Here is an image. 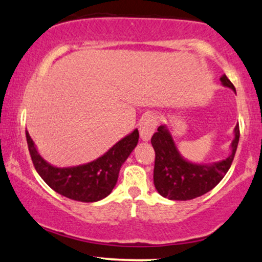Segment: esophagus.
<instances>
[{"label":"esophagus","instance_id":"esophagus-1","mask_svg":"<svg viewBox=\"0 0 262 262\" xmlns=\"http://www.w3.org/2000/svg\"><path fill=\"white\" fill-rule=\"evenodd\" d=\"M157 125V118L155 115L149 113V115L144 116L140 122V138L143 141H149L152 137L154 132H155Z\"/></svg>","mask_w":262,"mask_h":262}]
</instances>
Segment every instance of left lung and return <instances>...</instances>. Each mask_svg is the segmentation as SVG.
<instances>
[{"label": "left lung", "instance_id": "1", "mask_svg": "<svg viewBox=\"0 0 262 262\" xmlns=\"http://www.w3.org/2000/svg\"><path fill=\"white\" fill-rule=\"evenodd\" d=\"M223 86L235 93L234 85L223 75L220 78ZM239 141V125L234 128V138L231 144V154L221 161L195 163L188 161L179 152L167 125H160L151 138L155 150L154 184L163 198L169 200H191L206 194L222 181L231 167Z\"/></svg>", "mask_w": 262, "mask_h": 262}]
</instances>
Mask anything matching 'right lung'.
<instances>
[{"label":"right lung","instance_id":"1","mask_svg":"<svg viewBox=\"0 0 262 262\" xmlns=\"http://www.w3.org/2000/svg\"><path fill=\"white\" fill-rule=\"evenodd\" d=\"M25 135L31 160L43 182L56 193L81 203H95L111 194L119 169L139 140V132L134 129L94 161L79 166L57 167L40 155L28 130Z\"/></svg>","mask_w":262,"mask_h":262}]
</instances>
